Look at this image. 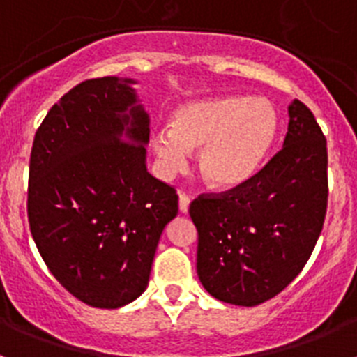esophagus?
I'll list each match as a JSON object with an SVG mask.
<instances>
[{
	"label": "esophagus",
	"mask_w": 357,
	"mask_h": 357,
	"mask_svg": "<svg viewBox=\"0 0 357 357\" xmlns=\"http://www.w3.org/2000/svg\"><path fill=\"white\" fill-rule=\"evenodd\" d=\"M189 202H191V198H189L188 195H184V193L178 195V209H181V213H188Z\"/></svg>",
	"instance_id": "1"
}]
</instances>
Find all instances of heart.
Listing matches in <instances>:
<instances>
[{"instance_id":"1","label":"heart","mask_w":357,"mask_h":357,"mask_svg":"<svg viewBox=\"0 0 357 357\" xmlns=\"http://www.w3.org/2000/svg\"><path fill=\"white\" fill-rule=\"evenodd\" d=\"M279 134V114L266 98L218 96L181 105L169 128L151 134L157 172L173 178L184 172L189 150H198L197 168L213 189H234L259 172Z\"/></svg>"}]
</instances>
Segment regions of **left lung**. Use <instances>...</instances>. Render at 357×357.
Instances as JSON below:
<instances>
[{"label": "left lung", "instance_id": "8db88e82", "mask_svg": "<svg viewBox=\"0 0 357 357\" xmlns=\"http://www.w3.org/2000/svg\"><path fill=\"white\" fill-rule=\"evenodd\" d=\"M282 150L239 188L189 206L198 230L197 272L218 301L263 304L302 272L327 211V141L293 100Z\"/></svg>", "mask_w": 357, "mask_h": 357}]
</instances>
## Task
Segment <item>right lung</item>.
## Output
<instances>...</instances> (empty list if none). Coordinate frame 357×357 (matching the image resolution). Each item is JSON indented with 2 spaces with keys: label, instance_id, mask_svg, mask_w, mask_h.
<instances>
[{
  "label": "right lung",
  "instance_id": "right-lung-1",
  "mask_svg": "<svg viewBox=\"0 0 357 357\" xmlns=\"http://www.w3.org/2000/svg\"><path fill=\"white\" fill-rule=\"evenodd\" d=\"M132 78L73 87L36 132L28 222L40 257L84 304L116 309L146 289L175 188L146 169L150 118Z\"/></svg>",
  "mask_w": 357,
  "mask_h": 357
}]
</instances>
